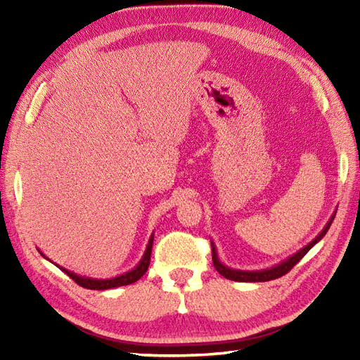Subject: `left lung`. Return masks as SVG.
<instances>
[{"instance_id":"obj_1","label":"left lung","mask_w":360,"mask_h":360,"mask_svg":"<svg viewBox=\"0 0 360 360\" xmlns=\"http://www.w3.org/2000/svg\"><path fill=\"white\" fill-rule=\"evenodd\" d=\"M333 219H334V218H331V221L326 224V227L323 229V231L320 232V235L316 236L314 241H311L307 248H303L302 250H298L295 255L288 258L286 262H283L281 264L272 267V269L257 271V272L229 269V267H226V266H223V264L219 263V259H218V257H217V252H215V248H213V244H212V259H213V266H215V269H217L221 275H223V277H226V278H229V280H235V281H246V283H248V281H269V280L280 278V277H283V275H286L290 269H292V267H294L298 262H300V259H302L304 255L308 254L309 249H311L312 246H314V244H316L319 240L323 238L325 233L328 232V229H330V226H331V223H333Z\"/></svg>"}]
</instances>
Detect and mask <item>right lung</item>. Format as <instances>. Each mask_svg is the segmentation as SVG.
Masks as SVG:
<instances>
[{"mask_svg":"<svg viewBox=\"0 0 360 360\" xmlns=\"http://www.w3.org/2000/svg\"><path fill=\"white\" fill-rule=\"evenodd\" d=\"M151 248H153V236L148 241V246L147 250H145V255L141 259V263L137 264L136 269L129 271L124 275H120V277L116 278H110V280H94V278H85V277H79V275H75L70 271L63 269V267H60L66 275H70V277L77 283L79 286L82 288H86V289H97V290H103V289H111V288H117V286H125V285H131V283L139 280L142 275L147 272L148 266H150V257H151Z\"/></svg>","mask_w":360,"mask_h":360,"instance_id":"1","label":"right lung"}]
</instances>
